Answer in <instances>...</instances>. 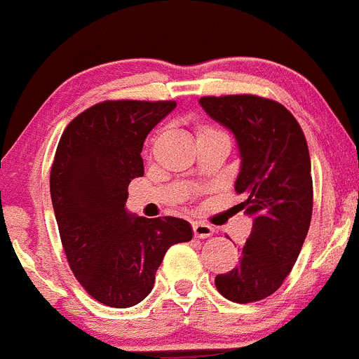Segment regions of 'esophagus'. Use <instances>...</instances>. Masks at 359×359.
<instances>
[{"label": "esophagus", "instance_id": "esophagus-1", "mask_svg": "<svg viewBox=\"0 0 359 359\" xmlns=\"http://www.w3.org/2000/svg\"><path fill=\"white\" fill-rule=\"evenodd\" d=\"M191 228H194L195 238H207V236L214 233V228L210 226V224L202 223V221H195V223H191Z\"/></svg>", "mask_w": 359, "mask_h": 359}]
</instances>
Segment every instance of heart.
I'll return each mask as SVG.
<instances>
[{"label": "heart", "instance_id": "obj_1", "mask_svg": "<svg viewBox=\"0 0 359 359\" xmlns=\"http://www.w3.org/2000/svg\"><path fill=\"white\" fill-rule=\"evenodd\" d=\"M214 133H223V131H221L219 128H216V126H212V124H207V123L198 124V128H197V135L198 136L214 135Z\"/></svg>", "mask_w": 359, "mask_h": 359}]
</instances>
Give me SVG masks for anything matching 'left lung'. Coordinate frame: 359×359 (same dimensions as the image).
Listing matches in <instances>:
<instances>
[{
    "mask_svg": "<svg viewBox=\"0 0 359 359\" xmlns=\"http://www.w3.org/2000/svg\"><path fill=\"white\" fill-rule=\"evenodd\" d=\"M214 121L231 129L242 155L235 190L254 217L240 262L214 283L228 301L247 304L275 294L302 249L313 214L308 142L282 103L257 95L202 97Z\"/></svg>",
    "mask_w": 359,
    "mask_h": 359,
    "instance_id": "8db88e82",
    "label": "left lung"
}]
</instances>
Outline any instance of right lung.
Returning <instances> with one entry per match:
<instances>
[{"mask_svg":"<svg viewBox=\"0 0 359 359\" xmlns=\"http://www.w3.org/2000/svg\"><path fill=\"white\" fill-rule=\"evenodd\" d=\"M175 107L100 102L70 121L55 152L50 191L65 257L83 289L110 308L142 302L169 247L194 236L188 221L147 219L124 207L131 180L143 176L147 135Z\"/></svg>","mask_w":359,"mask_h":359,"instance_id":"right-lung-1","label":"right lung"}]
</instances>
